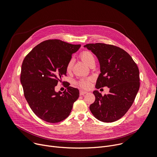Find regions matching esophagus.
<instances>
[{
	"instance_id": "1",
	"label": "esophagus",
	"mask_w": 157,
	"mask_h": 157,
	"mask_svg": "<svg viewBox=\"0 0 157 157\" xmlns=\"http://www.w3.org/2000/svg\"><path fill=\"white\" fill-rule=\"evenodd\" d=\"M86 93H87L86 91H82V90H80V96L84 95V94H86Z\"/></svg>"
}]
</instances>
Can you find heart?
Here are the masks:
<instances>
[{
	"instance_id": "b5f03b06",
	"label": "heart",
	"mask_w": 157,
	"mask_h": 157,
	"mask_svg": "<svg viewBox=\"0 0 157 157\" xmlns=\"http://www.w3.org/2000/svg\"><path fill=\"white\" fill-rule=\"evenodd\" d=\"M80 58L82 60V61L87 66L92 61H94V57L93 55L92 54L91 52L89 51H84L83 52H82L80 54ZM72 64H73V62H72V60H71L68 64V65H67V70L70 71L71 70ZM78 84L82 88H87L89 86V82L87 80H82L81 81L79 82Z\"/></svg>"
}]
</instances>
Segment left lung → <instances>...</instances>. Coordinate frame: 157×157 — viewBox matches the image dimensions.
Returning <instances> with one entry per match:
<instances>
[{"label":"left lung","instance_id":"8db88e82","mask_svg":"<svg viewBox=\"0 0 157 157\" xmlns=\"http://www.w3.org/2000/svg\"><path fill=\"white\" fill-rule=\"evenodd\" d=\"M84 47L93 52L100 63L101 73L96 88H109L108 94L104 96L98 91H93L95 101L89 109L99 121H116L127 113L139 91L138 67L132 57L121 48L100 43Z\"/></svg>","mask_w":157,"mask_h":157}]
</instances>
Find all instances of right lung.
<instances>
[{"instance_id": "obj_1", "label": "right lung", "mask_w": 157, "mask_h": 157, "mask_svg": "<svg viewBox=\"0 0 157 157\" xmlns=\"http://www.w3.org/2000/svg\"><path fill=\"white\" fill-rule=\"evenodd\" d=\"M80 47L59 40H47L36 46L25 57L21 84L30 107L43 120L52 123L63 121L79 97L77 88L68 86L62 93L56 92L55 87L66 75L72 54Z\"/></svg>"}]
</instances>
